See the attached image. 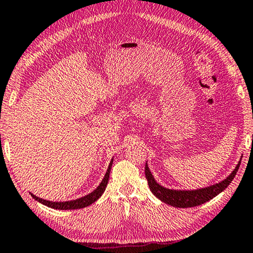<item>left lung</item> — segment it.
<instances>
[{
    "mask_svg": "<svg viewBox=\"0 0 253 253\" xmlns=\"http://www.w3.org/2000/svg\"><path fill=\"white\" fill-rule=\"evenodd\" d=\"M241 162L236 165L235 169L228 175L224 181L219 182L207 188L198 189V190H170L166 189L164 186L159 185L153 176V174L149 170L148 165L146 164L145 167V174L146 178L148 181V185L150 188V191L156 196L159 200H162L163 203L167 205L173 206V207L177 208H189V207H196V206L203 205L207 201L211 200L213 197H216L217 194H219L221 191H224L225 189L230 185L233 178L236 175L240 167Z\"/></svg>",
    "mask_w": 253,
    "mask_h": 253,
    "instance_id": "1",
    "label": "left lung"
}]
</instances>
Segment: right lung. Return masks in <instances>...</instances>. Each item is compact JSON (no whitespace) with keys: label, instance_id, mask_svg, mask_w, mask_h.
<instances>
[{"label":"right lung","instance_id":"1","mask_svg":"<svg viewBox=\"0 0 253 253\" xmlns=\"http://www.w3.org/2000/svg\"><path fill=\"white\" fill-rule=\"evenodd\" d=\"M112 164H113V159H112L110 165H108L107 172L105 174V176L103 178V181L100 182V184L97 186V189L94 190L91 193L87 194L83 198H79V199L76 200H71V201H64V203H53V201H48V200H44L42 198H38L36 196H34L33 193L32 197L35 200H37L38 203H41L42 205L47 206V207L54 208V209H61V211H69V209H80V208H84L87 206L94 204L96 200L99 199V197L104 193L105 189H106V185L108 183V178H110V172H111V167Z\"/></svg>","mask_w":253,"mask_h":253}]
</instances>
